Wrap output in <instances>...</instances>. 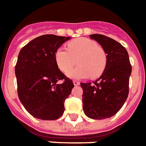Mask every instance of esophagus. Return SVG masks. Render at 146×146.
I'll return each mask as SVG.
<instances>
[{
  "label": "esophagus",
  "instance_id": "1",
  "mask_svg": "<svg viewBox=\"0 0 146 146\" xmlns=\"http://www.w3.org/2000/svg\"><path fill=\"white\" fill-rule=\"evenodd\" d=\"M73 83H74L75 86H78V85H79V82L76 81V80H74V81H73Z\"/></svg>",
  "mask_w": 146,
  "mask_h": 146
}]
</instances>
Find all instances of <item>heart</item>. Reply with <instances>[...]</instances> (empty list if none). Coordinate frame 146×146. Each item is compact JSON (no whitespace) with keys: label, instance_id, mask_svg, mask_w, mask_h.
<instances>
[{"label":"heart","instance_id":"b5f03b06","mask_svg":"<svg viewBox=\"0 0 146 146\" xmlns=\"http://www.w3.org/2000/svg\"><path fill=\"white\" fill-rule=\"evenodd\" d=\"M75 58L80 66L69 71L75 64ZM106 60L105 51L88 38L74 40L68 43L67 48L60 47L55 52L57 67L63 72L69 70L67 75L71 79H84L90 75L98 77L105 70Z\"/></svg>","mask_w":146,"mask_h":146}]
</instances>
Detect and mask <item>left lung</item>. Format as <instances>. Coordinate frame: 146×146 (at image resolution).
I'll return each instance as SVG.
<instances>
[{
  "mask_svg": "<svg viewBox=\"0 0 146 146\" xmlns=\"http://www.w3.org/2000/svg\"><path fill=\"white\" fill-rule=\"evenodd\" d=\"M90 37L102 46L107 60L98 79L93 83H80L83 109L88 117L101 120L116 114L126 101L132 67L128 52L121 44L100 34Z\"/></svg>",
  "mask_w": 146,
  "mask_h": 146,
  "instance_id": "8db88e82",
  "label": "left lung"
}]
</instances>
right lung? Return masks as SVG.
Segmentation results:
<instances>
[{"label":"right lung","instance_id":"add662e5","mask_svg":"<svg viewBox=\"0 0 146 146\" xmlns=\"http://www.w3.org/2000/svg\"><path fill=\"white\" fill-rule=\"evenodd\" d=\"M71 37L44 35L21 50L15 67L18 97L31 115L56 120L63 115L64 102L74 87L57 67L55 52ZM63 80V84L57 82Z\"/></svg>","mask_w":146,"mask_h":146}]
</instances>
